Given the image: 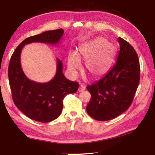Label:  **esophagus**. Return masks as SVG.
Here are the masks:
<instances>
[{
	"label": "esophagus",
	"instance_id": "esophagus-1",
	"mask_svg": "<svg viewBox=\"0 0 155 155\" xmlns=\"http://www.w3.org/2000/svg\"><path fill=\"white\" fill-rule=\"evenodd\" d=\"M85 89V86L83 84H81L79 88H78V91L79 92V93H81V92H83L84 90Z\"/></svg>",
	"mask_w": 155,
	"mask_h": 155
}]
</instances>
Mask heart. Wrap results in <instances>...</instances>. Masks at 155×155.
Wrapping results in <instances>:
<instances>
[{
  "mask_svg": "<svg viewBox=\"0 0 155 155\" xmlns=\"http://www.w3.org/2000/svg\"><path fill=\"white\" fill-rule=\"evenodd\" d=\"M116 55V48L104 38L98 37L93 41L82 45L79 54L71 52L68 57L67 64L72 72L81 67L80 60L86 61L85 71L92 78L96 79L107 73Z\"/></svg>",
  "mask_w": 155,
  "mask_h": 155,
  "instance_id": "1",
  "label": "heart"
}]
</instances>
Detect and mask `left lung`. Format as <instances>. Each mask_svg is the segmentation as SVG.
Here are the masks:
<instances>
[{"mask_svg":"<svg viewBox=\"0 0 155 155\" xmlns=\"http://www.w3.org/2000/svg\"><path fill=\"white\" fill-rule=\"evenodd\" d=\"M117 63L106 75L87 87L91 98L87 106L90 117L100 121L119 116L130 107L140 81L139 57L134 48L118 37Z\"/></svg>","mask_w":155,"mask_h":155,"instance_id":"obj_1","label":"left lung"}]
</instances>
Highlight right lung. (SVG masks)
<instances>
[{
    "instance_id": "right-lung-1",
    "label": "right lung",
    "mask_w": 155,
    "mask_h": 155,
    "mask_svg": "<svg viewBox=\"0 0 155 155\" xmlns=\"http://www.w3.org/2000/svg\"><path fill=\"white\" fill-rule=\"evenodd\" d=\"M63 34L64 31L60 28L26 38L16 47L9 62L8 76L13 102L26 116L41 123H48L58 118L63 107V98L68 94L75 93L79 84L64 77L62 62L58 58L57 72L51 81L39 83L30 80L21 67V51L25 45L31 42L57 44Z\"/></svg>"
}]
</instances>
